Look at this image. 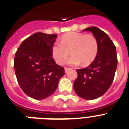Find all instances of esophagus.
I'll list each match as a JSON object with an SVG mask.
<instances>
[{"label":"esophagus","mask_w":129,"mask_h":129,"mask_svg":"<svg viewBox=\"0 0 129 129\" xmlns=\"http://www.w3.org/2000/svg\"><path fill=\"white\" fill-rule=\"evenodd\" d=\"M71 70V68H67V67H65V68H64V72H65L66 73L68 72L69 71V70Z\"/></svg>","instance_id":"obj_1"}]
</instances>
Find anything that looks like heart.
<instances>
[{
  "label": "heart",
  "instance_id": "1",
  "mask_svg": "<svg viewBox=\"0 0 129 129\" xmlns=\"http://www.w3.org/2000/svg\"><path fill=\"white\" fill-rule=\"evenodd\" d=\"M70 51L72 56L67 61L68 64L77 66L81 62L87 64L95 59L98 52V43L93 35L71 31L61 37V43L55 42L52 45V57L59 64L65 62Z\"/></svg>",
  "mask_w": 129,
  "mask_h": 129
}]
</instances>
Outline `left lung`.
Wrapping results in <instances>:
<instances>
[{
  "label": "left lung",
  "instance_id": "8db88e82",
  "mask_svg": "<svg viewBox=\"0 0 129 129\" xmlns=\"http://www.w3.org/2000/svg\"><path fill=\"white\" fill-rule=\"evenodd\" d=\"M83 31L92 33L98 43V52L88 67L77 69L74 88L77 95L85 100H95L107 92L114 78L118 59L116 47L109 35L92 26Z\"/></svg>",
  "mask_w": 129,
  "mask_h": 129
}]
</instances>
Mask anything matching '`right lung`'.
Returning a JSON list of instances; mask_svg holds the SVG:
<instances>
[{"instance_id": "1", "label": "right lung", "mask_w": 129, "mask_h": 129, "mask_svg": "<svg viewBox=\"0 0 129 129\" xmlns=\"http://www.w3.org/2000/svg\"><path fill=\"white\" fill-rule=\"evenodd\" d=\"M57 35L37 32L24 40L15 55L14 68L19 86L35 100H44L56 90L64 68L52 57Z\"/></svg>"}]
</instances>
